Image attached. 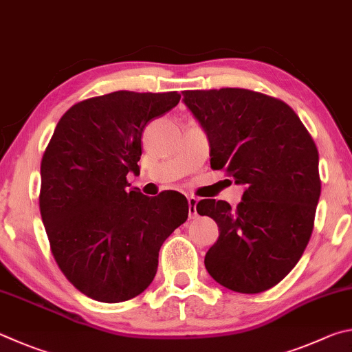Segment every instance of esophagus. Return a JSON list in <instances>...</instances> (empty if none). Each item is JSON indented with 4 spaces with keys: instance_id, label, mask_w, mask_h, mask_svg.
<instances>
[{
    "instance_id": "1",
    "label": "esophagus",
    "mask_w": 352,
    "mask_h": 352,
    "mask_svg": "<svg viewBox=\"0 0 352 352\" xmlns=\"http://www.w3.org/2000/svg\"><path fill=\"white\" fill-rule=\"evenodd\" d=\"M188 213H190V218H196V204H198V198H195V196H188Z\"/></svg>"
}]
</instances>
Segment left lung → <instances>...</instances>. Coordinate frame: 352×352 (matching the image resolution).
I'll return each instance as SVG.
<instances>
[{"instance_id": "1", "label": "left lung", "mask_w": 352, "mask_h": 352, "mask_svg": "<svg viewBox=\"0 0 352 352\" xmlns=\"http://www.w3.org/2000/svg\"><path fill=\"white\" fill-rule=\"evenodd\" d=\"M182 94L207 133L212 168L245 187L235 210L217 199L196 206L219 227L206 269L230 291H267L295 267L311 239L322 192L317 146L295 111L275 97L241 88Z\"/></svg>"}]
</instances>
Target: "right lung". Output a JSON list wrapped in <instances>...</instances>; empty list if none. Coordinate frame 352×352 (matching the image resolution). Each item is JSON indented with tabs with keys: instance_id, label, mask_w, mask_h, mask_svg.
Returning a JSON list of instances; mask_svg holds the SVG:
<instances>
[{
	"instance_id": "1",
	"label": "right lung",
	"mask_w": 352,
	"mask_h": 352,
	"mask_svg": "<svg viewBox=\"0 0 352 352\" xmlns=\"http://www.w3.org/2000/svg\"><path fill=\"white\" fill-rule=\"evenodd\" d=\"M181 100L116 91L71 107L41 159L40 213L52 255L80 292L102 303L138 297L157 272L160 245L188 218L187 198L128 188L142 134Z\"/></svg>"
}]
</instances>
